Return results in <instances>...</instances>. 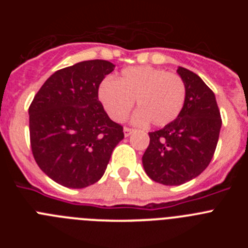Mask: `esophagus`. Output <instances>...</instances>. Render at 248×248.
Here are the masks:
<instances>
[{"label": "esophagus", "instance_id": "obj_1", "mask_svg": "<svg viewBox=\"0 0 248 248\" xmlns=\"http://www.w3.org/2000/svg\"><path fill=\"white\" fill-rule=\"evenodd\" d=\"M133 131H134V129L128 128V126H124V135H125V137H129V135H130Z\"/></svg>", "mask_w": 248, "mask_h": 248}]
</instances>
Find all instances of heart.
Wrapping results in <instances>:
<instances>
[{
  "label": "heart",
  "instance_id": "1",
  "mask_svg": "<svg viewBox=\"0 0 248 248\" xmlns=\"http://www.w3.org/2000/svg\"><path fill=\"white\" fill-rule=\"evenodd\" d=\"M98 95L114 122L125 120L137 100L138 111L133 117L135 124L150 122L154 126H165L183 110L186 87L179 74L139 65L123 69L117 82L103 80Z\"/></svg>",
  "mask_w": 248,
  "mask_h": 248
}]
</instances>
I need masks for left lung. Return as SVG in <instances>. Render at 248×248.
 Listing matches in <instances>:
<instances>
[{
    "label": "left lung",
    "mask_w": 248,
    "mask_h": 248,
    "mask_svg": "<svg viewBox=\"0 0 248 248\" xmlns=\"http://www.w3.org/2000/svg\"><path fill=\"white\" fill-rule=\"evenodd\" d=\"M177 73L186 87L183 110L172 123L149 133L143 155L146 175L169 186L187 183L209 166L222 124L214 92L194 72L179 67Z\"/></svg>",
    "instance_id": "8db88e82"
}]
</instances>
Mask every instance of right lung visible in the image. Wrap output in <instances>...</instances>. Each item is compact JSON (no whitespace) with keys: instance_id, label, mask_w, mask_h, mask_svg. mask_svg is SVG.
Instances as JSON below:
<instances>
[{"instance_id":"add662e5","label":"right lung","mask_w":248,"mask_h":248,"mask_svg":"<svg viewBox=\"0 0 248 248\" xmlns=\"http://www.w3.org/2000/svg\"><path fill=\"white\" fill-rule=\"evenodd\" d=\"M115 65L84 61L48 78L31 103L30 138L36 163L59 185L83 189L104 175L123 126L108 117L98 89Z\"/></svg>"}]
</instances>
